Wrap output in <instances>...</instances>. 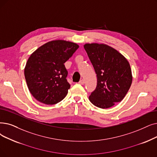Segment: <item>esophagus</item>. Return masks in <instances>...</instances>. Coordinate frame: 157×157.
I'll return each mask as SVG.
<instances>
[{
    "instance_id": "obj_1",
    "label": "esophagus",
    "mask_w": 157,
    "mask_h": 157,
    "mask_svg": "<svg viewBox=\"0 0 157 157\" xmlns=\"http://www.w3.org/2000/svg\"><path fill=\"white\" fill-rule=\"evenodd\" d=\"M79 83L81 84V85H83L85 83V81L84 79H81L79 81Z\"/></svg>"
}]
</instances>
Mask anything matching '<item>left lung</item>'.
I'll return each instance as SVG.
<instances>
[{
	"label": "left lung",
	"instance_id": "8db88e82",
	"mask_svg": "<svg viewBox=\"0 0 157 157\" xmlns=\"http://www.w3.org/2000/svg\"><path fill=\"white\" fill-rule=\"evenodd\" d=\"M84 48L97 74V86L89 100L95 106L108 108L124 99L132 82L128 60L112 47L86 44Z\"/></svg>",
	"mask_w": 157,
	"mask_h": 157
}]
</instances>
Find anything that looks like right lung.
Instances as JSON below:
<instances>
[{"mask_svg":"<svg viewBox=\"0 0 157 157\" xmlns=\"http://www.w3.org/2000/svg\"><path fill=\"white\" fill-rule=\"evenodd\" d=\"M78 48L75 43L54 40L40 47L30 56L24 75L29 90L37 101L54 105L65 98L71 85L64 63Z\"/></svg>","mask_w":157,"mask_h":157,"instance_id":"1","label":"right lung"}]
</instances>
